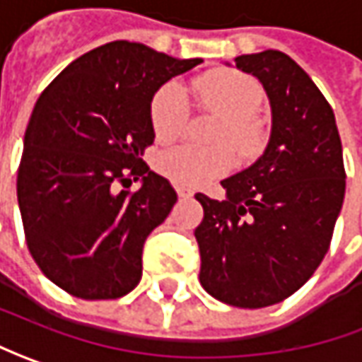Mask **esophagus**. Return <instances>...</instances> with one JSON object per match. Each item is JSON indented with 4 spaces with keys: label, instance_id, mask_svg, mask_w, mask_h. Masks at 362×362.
<instances>
[{
    "label": "esophagus",
    "instance_id": "esophagus-1",
    "mask_svg": "<svg viewBox=\"0 0 362 362\" xmlns=\"http://www.w3.org/2000/svg\"><path fill=\"white\" fill-rule=\"evenodd\" d=\"M178 196H180V198H192L194 190L186 188V186H178Z\"/></svg>",
    "mask_w": 362,
    "mask_h": 362
}]
</instances>
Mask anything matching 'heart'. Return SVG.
<instances>
[{"instance_id": "obj_1", "label": "heart", "mask_w": 362, "mask_h": 362, "mask_svg": "<svg viewBox=\"0 0 362 362\" xmlns=\"http://www.w3.org/2000/svg\"><path fill=\"white\" fill-rule=\"evenodd\" d=\"M194 92L210 110L220 114V122L210 134L214 146L180 144L164 150L158 158V168L170 180L184 186H202L206 182L226 176L236 158L232 146L243 158H252L262 148V132L255 114L262 106V86L248 74L224 69L194 80ZM190 118V106L178 81H168L158 90L150 104L152 130L158 140L176 138Z\"/></svg>"}]
</instances>
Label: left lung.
Wrapping results in <instances>:
<instances>
[{
    "instance_id": "left-lung-1",
    "label": "left lung",
    "mask_w": 362,
    "mask_h": 362,
    "mask_svg": "<svg viewBox=\"0 0 362 362\" xmlns=\"http://www.w3.org/2000/svg\"><path fill=\"white\" fill-rule=\"evenodd\" d=\"M262 81L272 106L264 154L222 180L226 200L196 194L204 218L200 284L220 303L264 308L305 284L329 252L344 198V162L332 107L279 49L234 59Z\"/></svg>"
}]
</instances>
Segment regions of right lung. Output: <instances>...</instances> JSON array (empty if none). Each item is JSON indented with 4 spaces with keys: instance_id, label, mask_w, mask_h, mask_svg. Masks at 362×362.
<instances>
[{
    "instance_id": "obj_1",
    "label": "right lung",
    "mask_w": 362,
    "mask_h": 362,
    "mask_svg": "<svg viewBox=\"0 0 362 362\" xmlns=\"http://www.w3.org/2000/svg\"><path fill=\"white\" fill-rule=\"evenodd\" d=\"M200 62L122 40L74 59L40 95L18 202L30 255L62 291L114 300L140 282L144 240L178 200L140 158L154 144L152 95ZM140 175L141 190L130 191Z\"/></svg>"
}]
</instances>
